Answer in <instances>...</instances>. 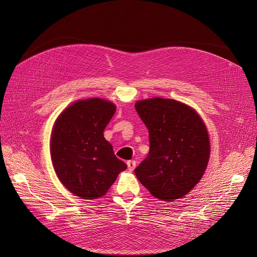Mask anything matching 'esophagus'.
Here are the masks:
<instances>
[{
    "instance_id": "obj_1",
    "label": "esophagus",
    "mask_w": 257,
    "mask_h": 257,
    "mask_svg": "<svg viewBox=\"0 0 257 257\" xmlns=\"http://www.w3.org/2000/svg\"><path fill=\"white\" fill-rule=\"evenodd\" d=\"M127 166H128L129 171H133L137 167V161L136 160H129V161H127Z\"/></svg>"
}]
</instances>
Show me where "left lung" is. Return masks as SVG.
<instances>
[{"label":"left lung","instance_id":"obj_1","mask_svg":"<svg viewBox=\"0 0 257 257\" xmlns=\"http://www.w3.org/2000/svg\"><path fill=\"white\" fill-rule=\"evenodd\" d=\"M149 130L150 151L134 170L155 198L175 201L190 193L206 170L210 143L203 119L194 108L172 99L136 103Z\"/></svg>","mask_w":257,"mask_h":257}]
</instances>
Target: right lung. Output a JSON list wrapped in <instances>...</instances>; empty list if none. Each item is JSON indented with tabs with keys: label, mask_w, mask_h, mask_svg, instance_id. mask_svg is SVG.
Masks as SVG:
<instances>
[{
	"label": "right lung",
	"mask_w": 257,
	"mask_h": 257,
	"mask_svg": "<svg viewBox=\"0 0 257 257\" xmlns=\"http://www.w3.org/2000/svg\"><path fill=\"white\" fill-rule=\"evenodd\" d=\"M116 107L100 98L74 102L54 124L50 149L54 170L75 196L91 200L103 197L127 169L104 138V129Z\"/></svg>",
	"instance_id": "right-lung-1"
}]
</instances>
